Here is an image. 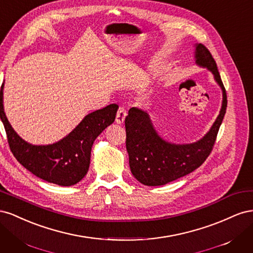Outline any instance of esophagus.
Returning a JSON list of instances; mask_svg holds the SVG:
<instances>
[{"instance_id": "34e87169", "label": "esophagus", "mask_w": 253, "mask_h": 253, "mask_svg": "<svg viewBox=\"0 0 253 253\" xmlns=\"http://www.w3.org/2000/svg\"><path fill=\"white\" fill-rule=\"evenodd\" d=\"M126 116V110L125 106H119V109L117 111V115H116V122L118 125H121L125 122Z\"/></svg>"}]
</instances>
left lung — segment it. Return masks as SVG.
Segmentation results:
<instances>
[{
    "label": "left lung",
    "mask_w": 253,
    "mask_h": 253,
    "mask_svg": "<svg viewBox=\"0 0 253 253\" xmlns=\"http://www.w3.org/2000/svg\"><path fill=\"white\" fill-rule=\"evenodd\" d=\"M195 63L207 67L223 90L219 115L210 131L193 143L175 144L160 137L152 125L149 114L137 108L128 110L126 117V151L134 177L145 186H163L180 178L198 167L210 155L227 109V94L215 60L205 45H195Z\"/></svg>",
    "instance_id": "1"
}]
</instances>
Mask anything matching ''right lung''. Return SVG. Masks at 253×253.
Wrapping results in <instances>:
<instances>
[{
  "label": "right lung",
  "instance_id": "obj_1",
  "mask_svg": "<svg viewBox=\"0 0 253 253\" xmlns=\"http://www.w3.org/2000/svg\"><path fill=\"white\" fill-rule=\"evenodd\" d=\"M3 87L0 90V118L13 156L37 177L59 186H73L86 175L90 151L97 137L112 125L118 110L110 104L86 115L73 131L60 141L47 145H34L14 132L4 113Z\"/></svg>",
  "mask_w": 253,
  "mask_h": 253
}]
</instances>
